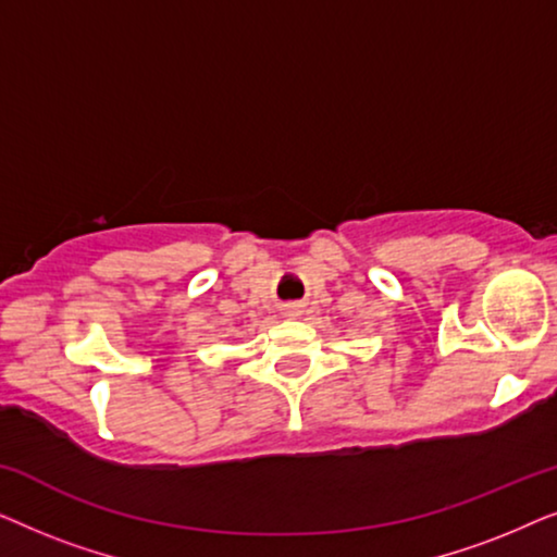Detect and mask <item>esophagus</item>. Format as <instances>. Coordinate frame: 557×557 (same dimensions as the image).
<instances>
[{"label": "esophagus", "instance_id": "1", "mask_svg": "<svg viewBox=\"0 0 557 557\" xmlns=\"http://www.w3.org/2000/svg\"><path fill=\"white\" fill-rule=\"evenodd\" d=\"M281 311H284V317H286V319H296V317H301V307H299V304H286V307L281 309Z\"/></svg>", "mask_w": 557, "mask_h": 557}]
</instances>
